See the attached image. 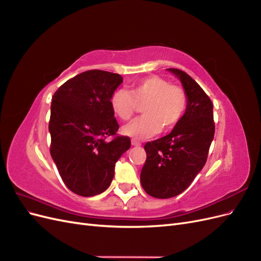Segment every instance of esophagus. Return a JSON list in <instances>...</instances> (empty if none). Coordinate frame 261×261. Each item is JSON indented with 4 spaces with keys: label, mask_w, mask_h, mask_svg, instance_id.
<instances>
[{
    "label": "esophagus",
    "mask_w": 261,
    "mask_h": 261,
    "mask_svg": "<svg viewBox=\"0 0 261 261\" xmlns=\"http://www.w3.org/2000/svg\"><path fill=\"white\" fill-rule=\"evenodd\" d=\"M132 145L133 146H136V147H139V146H141V143H140V141L136 140V139H132Z\"/></svg>",
    "instance_id": "obj_1"
}]
</instances>
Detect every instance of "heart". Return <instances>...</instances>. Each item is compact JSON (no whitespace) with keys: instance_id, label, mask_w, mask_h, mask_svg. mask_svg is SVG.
<instances>
[{"instance_id":"obj_1","label":"heart","mask_w":261,"mask_h":261,"mask_svg":"<svg viewBox=\"0 0 261 261\" xmlns=\"http://www.w3.org/2000/svg\"><path fill=\"white\" fill-rule=\"evenodd\" d=\"M187 94L183 87L171 85L163 77L152 75L133 85L130 92L116 89L110 105L123 121H127L144 105L143 116L137 117L123 127V134L134 139H145L156 135L162 127L168 130L181 120L187 108Z\"/></svg>"}]
</instances>
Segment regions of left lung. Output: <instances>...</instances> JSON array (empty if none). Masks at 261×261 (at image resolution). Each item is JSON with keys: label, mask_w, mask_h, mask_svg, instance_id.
I'll return each instance as SVG.
<instances>
[{"label": "left lung", "mask_w": 261, "mask_h": 261, "mask_svg": "<svg viewBox=\"0 0 261 261\" xmlns=\"http://www.w3.org/2000/svg\"><path fill=\"white\" fill-rule=\"evenodd\" d=\"M183 84L187 108L169 135L148 141L147 159L140 173L145 192L154 198H172L183 193L206 164L215 136L213 106L193 78L177 68H168Z\"/></svg>", "instance_id": "left-lung-1"}]
</instances>
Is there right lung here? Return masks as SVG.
<instances>
[{"label":"right lung","instance_id":"1","mask_svg":"<svg viewBox=\"0 0 261 261\" xmlns=\"http://www.w3.org/2000/svg\"><path fill=\"white\" fill-rule=\"evenodd\" d=\"M122 82L121 75L91 69L70 78L52 97L50 153L64 184L80 196L103 193L116 161L130 147L129 137L116 134L120 126L110 105Z\"/></svg>","mask_w":261,"mask_h":261}]
</instances>
